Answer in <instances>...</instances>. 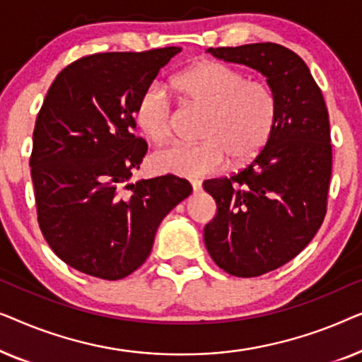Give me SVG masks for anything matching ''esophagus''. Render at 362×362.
<instances>
[{
    "instance_id": "34e87169",
    "label": "esophagus",
    "mask_w": 362,
    "mask_h": 362,
    "mask_svg": "<svg viewBox=\"0 0 362 362\" xmlns=\"http://www.w3.org/2000/svg\"><path fill=\"white\" fill-rule=\"evenodd\" d=\"M191 186H192V191L197 192V191L201 189V181L199 180H192L191 181Z\"/></svg>"
}]
</instances>
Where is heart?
Segmentation results:
<instances>
[{
  "label": "heart",
  "instance_id": "heart-1",
  "mask_svg": "<svg viewBox=\"0 0 362 362\" xmlns=\"http://www.w3.org/2000/svg\"><path fill=\"white\" fill-rule=\"evenodd\" d=\"M186 100L207 110L197 145L173 143L153 156L158 171L181 177H201L222 170L227 160L249 161L259 155L276 125L279 102L264 82L247 81L245 74L219 61L196 64L173 78ZM138 127L150 140L171 136L173 110L160 83L148 86L135 108Z\"/></svg>",
  "mask_w": 362,
  "mask_h": 362
}]
</instances>
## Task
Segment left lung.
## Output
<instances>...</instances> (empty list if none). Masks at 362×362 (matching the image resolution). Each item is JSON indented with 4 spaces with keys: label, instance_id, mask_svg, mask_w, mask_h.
<instances>
[{
    "label": "left lung",
    "instance_id": "8db88e82",
    "mask_svg": "<svg viewBox=\"0 0 362 362\" xmlns=\"http://www.w3.org/2000/svg\"><path fill=\"white\" fill-rule=\"evenodd\" d=\"M206 52L255 69L279 102L275 130L255 160L202 185L217 206L204 227L207 252L227 274L250 279L290 262L323 224L333 163L328 110L303 59L280 44Z\"/></svg>",
    "mask_w": 362,
    "mask_h": 362
}]
</instances>
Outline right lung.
<instances>
[{"label": "right lung", "instance_id": "right-lung-1", "mask_svg": "<svg viewBox=\"0 0 362 362\" xmlns=\"http://www.w3.org/2000/svg\"><path fill=\"white\" fill-rule=\"evenodd\" d=\"M180 47L93 54L56 77L33 133L31 177L42 235L82 274L118 280L150 255L158 226L191 194L166 175L133 182L148 145L135 108Z\"/></svg>", "mask_w": 362, "mask_h": 362}]
</instances>
